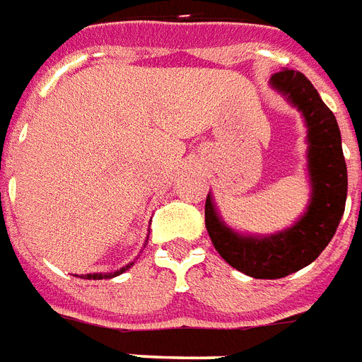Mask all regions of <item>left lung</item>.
Instances as JSON below:
<instances>
[{
  "mask_svg": "<svg viewBox=\"0 0 362 362\" xmlns=\"http://www.w3.org/2000/svg\"><path fill=\"white\" fill-rule=\"evenodd\" d=\"M274 89L286 95L307 122L311 202L290 229L271 236L236 235L217 217L208 194L206 229L214 248L230 267L254 279H282L315 262L332 240L346 210L347 168L341 135L332 110L313 83L298 70H281L271 78Z\"/></svg>",
  "mask_w": 362,
  "mask_h": 362,
  "instance_id": "8db88e82",
  "label": "left lung"
}]
</instances>
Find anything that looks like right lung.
Masks as SVG:
<instances>
[{
    "label": "right lung",
    "mask_w": 362,
    "mask_h": 362,
    "mask_svg": "<svg viewBox=\"0 0 362 362\" xmlns=\"http://www.w3.org/2000/svg\"><path fill=\"white\" fill-rule=\"evenodd\" d=\"M129 267H132V263H129V265H126V267H122V269H119V271H116V273H108V274H100V273L86 274V279H89V281H91V279H93V281H100V279H110V276H116V274L124 273V271H127V269H129Z\"/></svg>",
    "instance_id": "obj_1"
}]
</instances>
